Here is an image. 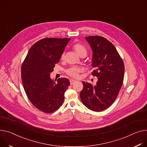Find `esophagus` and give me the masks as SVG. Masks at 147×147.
I'll return each instance as SVG.
<instances>
[{
  "label": "esophagus",
  "mask_w": 147,
  "mask_h": 147,
  "mask_svg": "<svg viewBox=\"0 0 147 147\" xmlns=\"http://www.w3.org/2000/svg\"><path fill=\"white\" fill-rule=\"evenodd\" d=\"M76 82H77V81L75 80H74V79H70V84H73L75 83Z\"/></svg>",
  "instance_id": "esophagus-1"
}]
</instances>
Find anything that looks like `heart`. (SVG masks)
<instances>
[{"mask_svg": "<svg viewBox=\"0 0 147 147\" xmlns=\"http://www.w3.org/2000/svg\"><path fill=\"white\" fill-rule=\"evenodd\" d=\"M73 49L74 51L77 53L78 55H79L80 56L84 54V53H87V50L86 48L82 44H76L73 45ZM64 58V54H63L61 55V58L63 60ZM82 69L80 68L79 67H72L66 71V73L68 75H69L70 76L74 77V78H77L79 77V73L82 71Z\"/></svg>", "mask_w": 147, "mask_h": 147, "instance_id": "obj_1", "label": "heart"}]
</instances>
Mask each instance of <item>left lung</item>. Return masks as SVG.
I'll return each mask as SVG.
<instances>
[{
	"label": "left lung",
	"instance_id": "obj_1",
	"mask_svg": "<svg viewBox=\"0 0 147 147\" xmlns=\"http://www.w3.org/2000/svg\"><path fill=\"white\" fill-rule=\"evenodd\" d=\"M86 40L93 52L92 75L98 80L94 86L83 82L80 96L88 109L100 112L111 106L118 95L123 81L124 64L115 47L105 38L90 36Z\"/></svg>",
	"mask_w": 147,
	"mask_h": 147
}]
</instances>
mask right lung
I'll return each mask as SVG.
<instances>
[{"label": "right lung", "instance_id": "right-lung-1", "mask_svg": "<svg viewBox=\"0 0 147 147\" xmlns=\"http://www.w3.org/2000/svg\"><path fill=\"white\" fill-rule=\"evenodd\" d=\"M71 38H46L29 49L21 67V78L29 100L39 110L52 113L62 105L70 81L54 80L50 73L60 61Z\"/></svg>", "mask_w": 147, "mask_h": 147}]
</instances>
